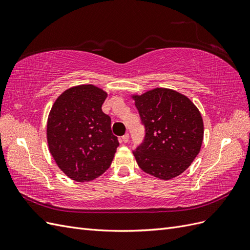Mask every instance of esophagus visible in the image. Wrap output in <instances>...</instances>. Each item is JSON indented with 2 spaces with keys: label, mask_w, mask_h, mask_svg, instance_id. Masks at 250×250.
Segmentation results:
<instances>
[{
  "label": "esophagus",
  "mask_w": 250,
  "mask_h": 250,
  "mask_svg": "<svg viewBox=\"0 0 250 250\" xmlns=\"http://www.w3.org/2000/svg\"><path fill=\"white\" fill-rule=\"evenodd\" d=\"M122 141L124 142V143H127L128 141H129V134L128 133H125L123 137H122Z\"/></svg>",
  "instance_id": "34e87169"
}]
</instances>
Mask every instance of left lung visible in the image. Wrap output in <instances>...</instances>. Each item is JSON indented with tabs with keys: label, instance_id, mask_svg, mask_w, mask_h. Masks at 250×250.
I'll return each instance as SVG.
<instances>
[{
	"label": "left lung",
	"instance_id": "left-lung-1",
	"mask_svg": "<svg viewBox=\"0 0 250 250\" xmlns=\"http://www.w3.org/2000/svg\"><path fill=\"white\" fill-rule=\"evenodd\" d=\"M132 99L146 132L133 151L139 167L164 180L180 175L201 148L200 111L188 97L169 88L157 87Z\"/></svg>",
	"mask_w": 250,
	"mask_h": 250
}]
</instances>
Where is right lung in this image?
Segmentation results:
<instances>
[{
	"label": "right lung",
	"mask_w": 250,
	"mask_h": 250,
	"mask_svg": "<svg viewBox=\"0 0 250 250\" xmlns=\"http://www.w3.org/2000/svg\"><path fill=\"white\" fill-rule=\"evenodd\" d=\"M107 94L92 84L71 87L53 104L47 124L50 153L59 169L78 183L106 171L119 146L110 117L102 111Z\"/></svg>",
	"instance_id": "obj_1"
}]
</instances>
